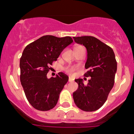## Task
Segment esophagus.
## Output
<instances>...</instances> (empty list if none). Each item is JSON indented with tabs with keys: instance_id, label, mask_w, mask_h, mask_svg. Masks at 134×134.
<instances>
[{
	"instance_id": "34e87169",
	"label": "esophagus",
	"mask_w": 134,
	"mask_h": 134,
	"mask_svg": "<svg viewBox=\"0 0 134 134\" xmlns=\"http://www.w3.org/2000/svg\"><path fill=\"white\" fill-rule=\"evenodd\" d=\"M73 81H74V79L70 77L69 79H68V82H73Z\"/></svg>"
}]
</instances>
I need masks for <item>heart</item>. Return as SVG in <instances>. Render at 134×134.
<instances>
[{
  "mask_svg": "<svg viewBox=\"0 0 134 134\" xmlns=\"http://www.w3.org/2000/svg\"><path fill=\"white\" fill-rule=\"evenodd\" d=\"M80 47H82V46H76L75 48H74V49H77V48H80ZM66 71H67L68 72L72 73L73 72V71H74V69H73V68H67V69H66Z\"/></svg>",
  "mask_w": 134,
  "mask_h": 134,
  "instance_id": "obj_1",
  "label": "heart"
}]
</instances>
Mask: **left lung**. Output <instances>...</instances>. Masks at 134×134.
Returning <instances> with one entry per match:
<instances>
[{
	"mask_svg": "<svg viewBox=\"0 0 134 134\" xmlns=\"http://www.w3.org/2000/svg\"><path fill=\"white\" fill-rule=\"evenodd\" d=\"M74 41L83 45L87 51L85 76H90L87 85L83 80L75 79L79 88L73 93L74 103L85 111H94L102 107L114 85L117 62L109 46L92 36L74 37Z\"/></svg>",
	"mask_w": 134,
	"mask_h": 134,
	"instance_id": "obj_1",
	"label": "left lung"
}]
</instances>
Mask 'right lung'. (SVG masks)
Instances as JSON below:
<instances>
[{
	"mask_svg": "<svg viewBox=\"0 0 134 134\" xmlns=\"http://www.w3.org/2000/svg\"><path fill=\"white\" fill-rule=\"evenodd\" d=\"M73 42L70 37L45 35L26 46L20 59L21 85L29 103L40 111L54 108L68 76L59 72L48 79L49 66Z\"/></svg>",
	"mask_w": 134,
	"mask_h": 134,
	"instance_id": "right-lung-1",
	"label": "right lung"
}]
</instances>
